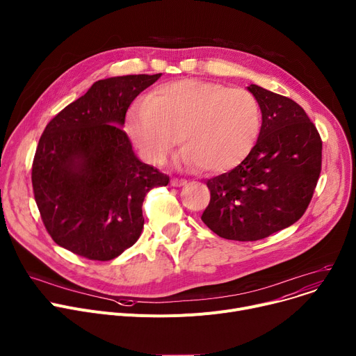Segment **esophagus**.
<instances>
[{
    "instance_id": "34e87169",
    "label": "esophagus",
    "mask_w": 356,
    "mask_h": 356,
    "mask_svg": "<svg viewBox=\"0 0 356 356\" xmlns=\"http://www.w3.org/2000/svg\"><path fill=\"white\" fill-rule=\"evenodd\" d=\"M186 183H187V180H186V179H177V177H173V179L170 180V184H172V186H175V187L184 186Z\"/></svg>"
}]
</instances>
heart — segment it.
Listing matches in <instances>:
<instances>
[{
	"mask_svg": "<svg viewBox=\"0 0 356 356\" xmlns=\"http://www.w3.org/2000/svg\"><path fill=\"white\" fill-rule=\"evenodd\" d=\"M127 133L146 160L163 164L180 137V161L220 173L252 150L260 129V107L252 92L223 84L184 79L159 86L127 114Z\"/></svg>",
	"mask_w": 356,
	"mask_h": 356,
	"instance_id": "obj_1",
	"label": "heart"
}]
</instances>
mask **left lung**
<instances>
[{
	"label": "left lung",
	"mask_w": 356,
	"mask_h": 356,
	"mask_svg": "<svg viewBox=\"0 0 356 356\" xmlns=\"http://www.w3.org/2000/svg\"><path fill=\"white\" fill-rule=\"evenodd\" d=\"M262 111L256 145L230 172L206 181L202 220L220 238L265 239L298 222L309 206L322 165V140L292 99L250 84Z\"/></svg>",
	"instance_id": "obj_1"
}]
</instances>
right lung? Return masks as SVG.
Masks as SVG:
<instances>
[{"label": "right lung", "mask_w": 356, "mask_h": 356, "mask_svg": "<svg viewBox=\"0 0 356 356\" xmlns=\"http://www.w3.org/2000/svg\"><path fill=\"white\" fill-rule=\"evenodd\" d=\"M160 74L99 80L47 124L33 161V191L53 241L90 260H111L143 230V200L169 176L140 161L122 129L138 94Z\"/></svg>", "instance_id": "1"}]
</instances>
